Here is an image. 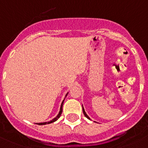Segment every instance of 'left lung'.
<instances>
[{
	"instance_id": "left-lung-1",
	"label": "left lung",
	"mask_w": 148,
	"mask_h": 148,
	"mask_svg": "<svg viewBox=\"0 0 148 148\" xmlns=\"http://www.w3.org/2000/svg\"><path fill=\"white\" fill-rule=\"evenodd\" d=\"M82 106H83V105H82ZM83 112H84V115H85V116H86V118H87V119H89V120H91V119H90V118H89V117H88V115H87V114H86V112H85V110H84V107H83Z\"/></svg>"
}]
</instances>
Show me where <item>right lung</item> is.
<instances>
[{
	"label": "right lung",
	"instance_id": "1",
	"mask_svg": "<svg viewBox=\"0 0 148 148\" xmlns=\"http://www.w3.org/2000/svg\"><path fill=\"white\" fill-rule=\"evenodd\" d=\"M67 94H68V93H67ZM67 94H66V95H65V97H67ZM64 100L62 101V104H61V107H60V112H59L58 115H57V116H56V117L54 118V119H52V120H51L50 121L44 122V123H36V124H38V125H45V124H49V123H53V122L56 121H57V119H58L60 117V115H61L62 112V106H63V103H64Z\"/></svg>",
	"mask_w": 148,
	"mask_h": 148
}]
</instances>
